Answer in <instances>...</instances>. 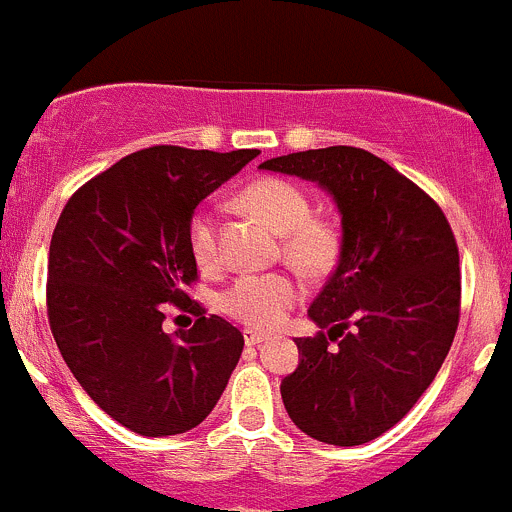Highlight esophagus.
Returning <instances> with one entry per match:
<instances>
[{
    "instance_id": "1",
    "label": "esophagus",
    "mask_w": 512,
    "mask_h": 512,
    "mask_svg": "<svg viewBox=\"0 0 512 512\" xmlns=\"http://www.w3.org/2000/svg\"><path fill=\"white\" fill-rule=\"evenodd\" d=\"M244 341H246V346H261V343L268 341V338L263 336V333H256V331H251V328H246Z\"/></svg>"
}]
</instances>
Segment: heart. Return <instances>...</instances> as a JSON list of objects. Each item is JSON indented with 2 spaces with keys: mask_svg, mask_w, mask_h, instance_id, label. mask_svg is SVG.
<instances>
[{
  "mask_svg": "<svg viewBox=\"0 0 512 512\" xmlns=\"http://www.w3.org/2000/svg\"><path fill=\"white\" fill-rule=\"evenodd\" d=\"M246 209L266 219L278 234H286L283 251L296 266L323 271L336 258V236L313 219V204L301 186L283 179H261L241 194ZM189 249L199 268L219 263V231L209 206L194 211L189 221ZM301 298V283L288 273H246L219 298L226 316L256 331H271Z\"/></svg>",
  "mask_w": 512,
  "mask_h": 512,
  "instance_id": "heart-1",
  "label": "heart"
}]
</instances>
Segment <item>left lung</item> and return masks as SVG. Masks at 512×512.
<instances>
[{"label": "left lung", "instance_id": "8db88e82", "mask_svg": "<svg viewBox=\"0 0 512 512\" xmlns=\"http://www.w3.org/2000/svg\"><path fill=\"white\" fill-rule=\"evenodd\" d=\"M258 169L301 176L341 214L336 271L296 338L298 368L281 381L288 416L328 445L391 430L433 383L460 316V266L440 206L393 166L356 146L276 156Z\"/></svg>", "mask_w": 512, "mask_h": 512}]
</instances>
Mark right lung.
<instances>
[{
    "label": "right lung",
    "mask_w": 512,
    "mask_h": 512,
    "mask_svg": "<svg viewBox=\"0 0 512 512\" xmlns=\"http://www.w3.org/2000/svg\"><path fill=\"white\" fill-rule=\"evenodd\" d=\"M256 156L151 146L94 176L57 221L47 278L54 341L91 401L146 438L199 426L244 351L239 328L206 316L184 288L196 278V206ZM164 302L194 310L195 328L169 337Z\"/></svg>",
    "instance_id": "right-lung-1"
}]
</instances>
